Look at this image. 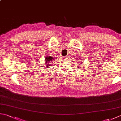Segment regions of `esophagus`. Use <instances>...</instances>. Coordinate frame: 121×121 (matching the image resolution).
I'll use <instances>...</instances> for the list:
<instances>
[{"instance_id": "34e87169", "label": "esophagus", "mask_w": 121, "mask_h": 121, "mask_svg": "<svg viewBox=\"0 0 121 121\" xmlns=\"http://www.w3.org/2000/svg\"><path fill=\"white\" fill-rule=\"evenodd\" d=\"M63 59H68V56H64L63 57Z\"/></svg>"}]
</instances>
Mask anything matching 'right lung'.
I'll return each mask as SVG.
<instances>
[{
	"mask_svg": "<svg viewBox=\"0 0 121 121\" xmlns=\"http://www.w3.org/2000/svg\"><path fill=\"white\" fill-rule=\"evenodd\" d=\"M46 58L45 59V60H46V63H47L46 64H47V66H49V67H50L51 65H50V63L51 61H52V58L50 56H47V57H46Z\"/></svg>",
	"mask_w": 121,
	"mask_h": 121,
	"instance_id": "add662e5",
	"label": "right lung"
}]
</instances>
